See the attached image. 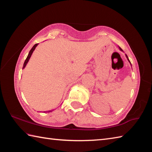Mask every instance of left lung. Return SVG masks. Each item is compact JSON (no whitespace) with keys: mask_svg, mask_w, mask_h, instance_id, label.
Listing matches in <instances>:
<instances>
[{"mask_svg":"<svg viewBox=\"0 0 152 152\" xmlns=\"http://www.w3.org/2000/svg\"><path fill=\"white\" fill-rule=\"evenodd\" d=\"M119 49H120L121 50H122L121 49V48H119ZM126 57H127V59H128V60H129V62H130V61H129V58H128V57H127V55H126Z\"/></svg>","mask_w":152,"mask_h":152,"instance_id":"left-lung-1","label":"left lung"}]
</instances>
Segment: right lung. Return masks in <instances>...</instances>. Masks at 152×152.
<instances>
[{"mask_svg": "<svg viewBox=\"0 0 152 152\" xmlns=\"http://www.w3.org/2000/svg\"><path fill=\"white\" fill-rule=\"evenodd\" d=\"M37 45H38V44H34V46L32 48V49L30 50V51H29V53H28V56H27V59H25V62H24V64H23V69H24L25 68V66H26V64H27V62L28 61V60H29V59H30V57H31V55H32V53H33V51L34 50V49H35V48H36L37 46ZM51 112V111H48V112Z\"/></svg>", "mask_w": 152, "mask_h": 152, "instance_id": "1", "label": "right lung"}]
</instances>
